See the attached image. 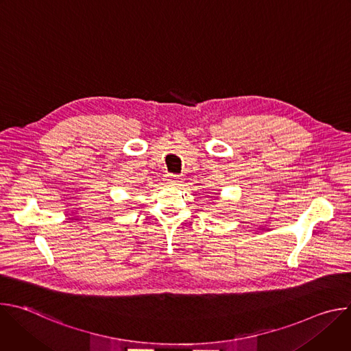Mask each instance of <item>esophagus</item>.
<instances>
[{"label":"esophagus","instance_id":"obj_1","mask_svg":"<svg viewBox=\"0 0 351 351\" xmlns=\"http://www.w3.org/2000/svg\"><path fill=\"white\" fill-rule=\"evenodd\" d=\"M165 182H167L168 184H171V186L178 184V183L180 182V176H179V175H167V176H165Z\"/></svg>","mask_w":351,"mask_h":351}]
</instances>
